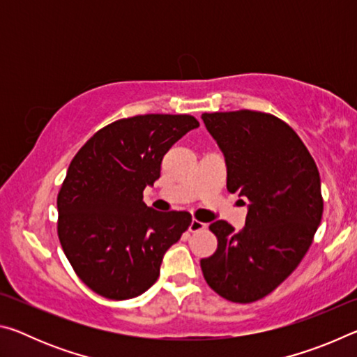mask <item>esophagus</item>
Returning <instances> with one entry per match:
<instances>
[{"instance_id": "esophagus-1", "label": "esophagus", "mask_w": 357, "mask_h": 357, "mask_svg": "<svg viewBox=\"0 0 357 357\" xmlns=\"http://www.w3.org/2000/svg\"><path fill=\"white\" fill-rule=\"evenodd\" d=\"M206 228V223H203V222H200V220H195L193 219L192 222H190V227H189V229L192 233H197V231H202V229H204Z\"/></svg>"}]
</instances>
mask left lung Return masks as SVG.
Wrapping results in <instances>:
<instances>
[{"label": "left lung", "instance_id": "left-lung-1", "mask_svg": "<svg viewBox=\"0 0 357 357\" xmlns=\"http://www.w3.org/2000/svg\"><path fill=\"white\" fill-rule=\"evenodd\" d=\"M227 164V189L245 198V227L211 223L217 250L203 258L204 280L231 302L268 296L298 268L323 215L321 181L298 134L274 114L203 113ZM244 203V200H241Z\"/></svg>", "mask_w": 357, "mask_h": 357}]
</instances>
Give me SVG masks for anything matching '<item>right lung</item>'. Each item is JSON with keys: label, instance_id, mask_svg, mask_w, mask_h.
<instances>
[{"label": "right lung", "instance_id": "1", "mask_svg": "<svg viewBox=\"0 0 357 357\" xmlns=\"http://www.w3.org/2000/svg\"><path fill=\"white\" fill-rule=\"evenodd\" d=\"M200 126L190 114H138L105 126L72 159L58 193V238L84 285L132 299L154 285L165 252L189 228L185 211L160 213L143 190L167 151Z\"/></svg>", "mask_w": 357, "mask_h": 357}]
</instances>
